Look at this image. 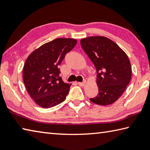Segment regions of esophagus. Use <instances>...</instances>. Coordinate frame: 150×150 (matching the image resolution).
Listing matches in <instances>:
<instances>
[{
	"label": "esophagus",
	"mask_w": 150,
	"mask_h": 150,
	"mask_svg": "<svg viewBox=\"0 0 150 150\" xmlns=\"http://www.w3.org/2000/svg\"><path fill=\"white\" fill-rule=\"evenodd\" d=\"M86 84H87V81H83V82H82V83H81V82H79L78 83V85H79V86H81V87H84V86Z\"/></svg>",
	"instance_id": "34e87169"
}]
</instances>
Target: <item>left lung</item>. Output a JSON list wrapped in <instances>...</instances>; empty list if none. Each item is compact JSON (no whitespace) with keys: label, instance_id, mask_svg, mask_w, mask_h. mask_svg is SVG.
Masks as SVG:
<instances>
[{"label":"left lung","instance_id":"1","mask_svg":"<svg viewBox=\"0 0 150 150\" xmlns=\"http://www.w3.org/2000/svg\"><path fill=\"white\" fill-rule=\"evenodd\" d=\"M81 47L96 68V96L91 102L106 106L115 103L131 80L132 67L128 55L115 42L105 36H91L80 41Z\"/></svg>","mask_w":150,"mask_h":150}]
</instances>
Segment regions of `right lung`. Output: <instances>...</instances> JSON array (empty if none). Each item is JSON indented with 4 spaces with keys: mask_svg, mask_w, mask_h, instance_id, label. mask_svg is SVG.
Masks as SVG:
<instances>
[{
    "mask_svg": "<svg viewBox=\"0 0 150 150\" xmlns=\"http://www.w3.org/2000/svg\"><path fill=\"white\" fill-rule=\"evenodd\" d=\"M77 42L72 38L55 39L28 57L23 67V80L28 93L38 105L48 108L65 100L71 84L62 80L58 65Z\"/></svg>",
    "mask_w": 150,
    "mask_h": 150,
    "instance_id": "add662e5",
    "label": "right lung"
}]
</instances>
